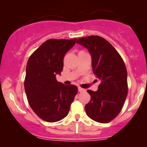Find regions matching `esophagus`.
Returning a JSON list of instances; mask_svg holds the SVG:
<instances>
[{
  "label": "esophagus",
  "mask_w": 147,
  "mask_h": 147,
  "mask_svg": "<svg viewBox=\"0 0 147 147\" xmlns=\"http://www.w3.org/2000/svg\"><path fill=\"white\" fill-rule=\"evenodd\" d=\"M78 90H79V92H84L86 91L85 89H83V88H82V87H79V88H78Z\"/></svg>",
  "instance_id": "1"
}]
</instances>
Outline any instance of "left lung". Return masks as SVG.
Masks as SVG:
<instances>
[{"instance_id": "1", "label": "left lung", "mask_w": 147, "mask_h": 147, "mask_svg": "<svg viewBox=\"0 0 147 147\" xmlns=\"http://www.w3.org/2000/svg\"><path fill=\"white\" fill-rule=\"evenodd\" d=\"M76 43L88 49L92 71L101 81L97 91L88 90L90 101L85 106L89 117L107 123L119 114L127 95V73L123 60L112 45L98 36L80 38Z\"/></svg>"}]
</instances>
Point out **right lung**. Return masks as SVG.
<instances>
[{"label":"right lung","instance_id":"add662e5","mask_svg":"<svg viewBox=\"0 0 147 147\" xmlns=\"http://www.w3.org/2000/svg\"><path fill=\"white\" fill-rule=\"evenodd\" d=\"M76 41L47 40L28 59L25 93L33 111L43 120L55 122L65 117L77 93L76 86L65 85L56 79L63 71L65 55Z\"/></svg>","mask_w":147,"mask_h":147}]
</instances>
